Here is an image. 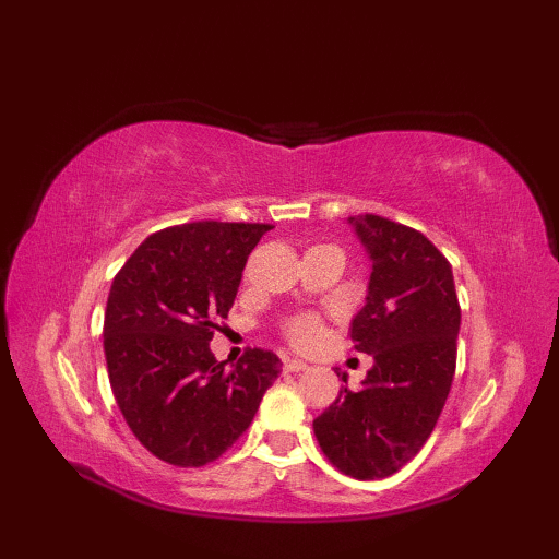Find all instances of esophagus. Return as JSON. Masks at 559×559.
I'll return each mask as SVG.
<instances>
[{
  "mask_svg": "<svg viewBox=\"0 0 559 559\" xmlns=\"http://www.w3.org/2000/svg\"><path fill=\"white\" fill-rule=\"evenodd\" d=\"M307 367H310V365H307L305 360H286V370L288 372H305Z\"/></svg>",
  "mask_w": 559,
  "mask_h": 559,
  "instance_id": "34e87169",
  "label": "esophagus"
}]
</instances>
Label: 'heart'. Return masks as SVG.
<instances>
[{"instance_id": "obj_1", "label": "heart", "mask_w": 559, "mask_h": 559, "mask_svg": "<svg viewBox=\"0 0 559 559\" xmlns=\"http://www.w3.org/2000/svg\"><path fill=\"white\" fill-rule=\"evenodd\" d=\"M319 334H322V326H319L317 319L310 314L295 317L288 324V336L293 343H298V346H312Z\"/></svg>"}]
</instances>
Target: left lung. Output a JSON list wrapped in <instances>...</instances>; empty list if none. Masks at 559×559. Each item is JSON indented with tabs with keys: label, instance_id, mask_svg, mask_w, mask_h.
<instances>
[{
	"label": "left lung",
	"instance_id": "obj_1",
	"mask_svg": "<svg viewBox=\"0 0 559 559\" xmlns=\"http://www.w3.org/2000/svg\"><path fill=\"white\" fill-rule=\"evenodd\" d=\"M348 225L372 266L350 338L374 365L358 391L341 386L314 435L338 471L374 480L394 476L432 435L456 370L461 310L449 261L423 233L372 213Z\"/></svg>",
	"mask_w": 559,
	"mask_h": 559
}]
</instances>
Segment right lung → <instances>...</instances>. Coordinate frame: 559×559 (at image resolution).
<instances>
[{
  "label": "right lung",
  "instance_id": "add662e5",
  "mask_svg": "<svg viewBox=\"0 0 559 559\" xmlns=\"http://www.w3.org/2000/svg\"><path fill=\"white\" fill-rule=\"evenodd\" d=\"M266 230L201 221L153 233L112 281L103 326L112 394L139 442L173 466L216 461L281 374L271 350L225 367L209 346Z\"/></svg>",
  "mask_w": 559,
  "mask_h": 559
}]
</instances>
